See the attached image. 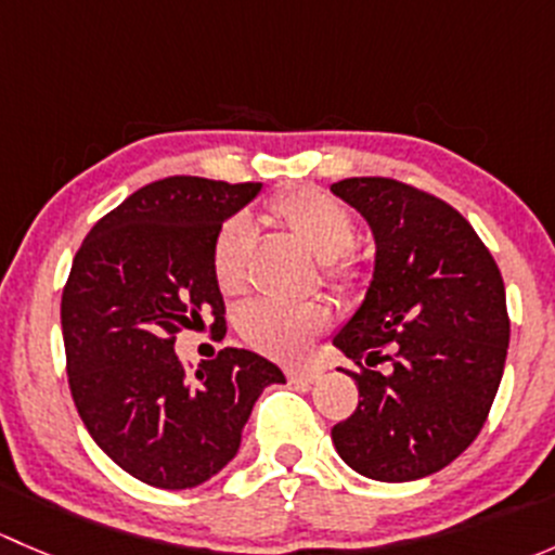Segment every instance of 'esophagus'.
<instances>
[{
	"instance_id": "1",
	"label": "esophagus",
	"mask_w": 555,
	"mask_h": 555,
	"mask_svg": "<svg viewBox=\"0 0 555 555\" xmlns=\"http://www.w3.org/2000/svg\"><path fill=\"white\" fill-rule=\"evenodd\" d=\"M319 376H322V371H319V367H311V365L289 367V371H287V378H289V382H295V384H313Z\"/></svg>"
}]
</instances>
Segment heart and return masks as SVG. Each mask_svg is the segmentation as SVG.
<instances>
[{
	"label": "heart",
	"mask_w": 555,
	"mask_h": 555,
	"mask_svg": "<svg viewBox=\"0 0 555 555\" xmlns=\"http://www.w3.org/2000/svg\"><path fill=\"white\" fill-rule=\"evenodd\" d=\"M268 220L276 222L319 255L324 282L338 289H351L362 276V262L354 255L357 217L344 201L319 188H295L276 195L266 206ZM251 231L244 217L222 222L211 238V273L225 298H238L249 289ZM330 324V309L322 300L304 304L251 306L238 322V333L251 349L271 357L306 354L311 340Z\"/></svg>",
	"instance_id": "heart-1"
}]
</instances>
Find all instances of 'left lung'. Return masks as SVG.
Here are the masks:
<instances>
[{
    "label": "left lung",
    "mask_w": 555,
    "mask_h": 555,
    "mask_svg": "<svg viewBox=\"0 0 555 555\" xmlns=\"http://www.w3.org/2000/svg\"><path fill=\"white\" fill-rule=\"evenodd\" d=\"M333 193L376 236L365 304L333 338L362 397L333 427L335 451L373 480L424 478L489 418L511 340L505 282L475 228L438 195L391 177L340 179Z\"/></svg>",
    "instance_id": "left-lung-1"
}]
</instances>
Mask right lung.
<instances>
[{"label": "right lung", "mask_w": 555, "mask_h": 555, "mask_svg": "<svg viewBox=\"0 0 555 555\" xmlns=\"http://www.w3.org/2000/svg\"><path fill=\"white\" fill-rule=\"evenodd\" d=\"M260 182L166 177L104 215L72 260L61 295L66 376L82 424L117 467L158 489L220 473L268 384L284 376L255 351L222 349L184 373L177 335H225L211 238Z\"/></svg>", "instance_id": "add662e5"}]
</instances>
